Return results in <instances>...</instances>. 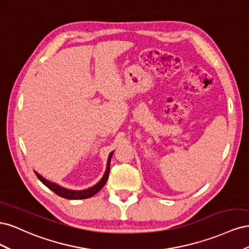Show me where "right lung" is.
<instances>
[{
  "label": "right lung",
  "mask_w": 249,
  "mask_h": 249,
  "mask_svg": "<svg viewBox=\"0 0 249 249\" xmlns=\"http://www.w3.org/2000/svg\"><path fill=\"white\" fill-rule=\"evenodd\" d=\"M112 155H113V153H111L109 155L108 162H107V169H106V172H105L104 177L102 178V179L96 185H94L93 187H90L89 189H86V190L73 191V190H70V189H65V188L59 186V185H57L55 183H52V182H50V180L42 178L37 172H35V175L37 176V178H39V180L43 185H46L49 188V189H51L53 192H55L57 195H59V196H61L63 198H67V199H84V198H89V197L93 196L94 194H96L97 192H99L102 189V188L105 186V184H106L107 179L109 178L110 162H111Z\"/></svg>",
  "instance_id": "1"
}]
</instances>
